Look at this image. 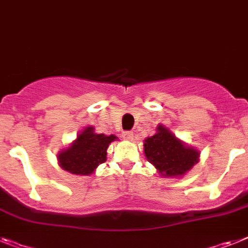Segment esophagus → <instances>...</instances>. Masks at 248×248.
I'll use <instances>...</instances> for the list:
<instances>
[{"label": "esophagus", "instance_id": "esophagus-1", "mask_svg": "<svg viewBox=\"0 0 248 248\" xmlns=\"http://www.w3.org/2000/svg\"><path fill=\"white\" fill-rule=\"evenodd\" d=\"M124 140L131 141L134 139V134H132V132H124Z\"/></svg>", "mask_w": 248, "mask_h": 248}]
</instances>
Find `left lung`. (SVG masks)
Wrapping results in <instances>:
<instances>
[{
	"label": "left lung",
	"instance_id": "left-lung-1",
	"mask_svg": "<svg viewBox=\"0 0 248 248\" xmlns=\"http://www.w3.org/2000/svg\"><path fill=\"white\" fill-rule=\"evenodd\" d=\"M143 153L164 178H183L198 164L201 156L198 149L186 145L164 124L156 127L154 136L143 140Z\"/></svg>",
	"mask_w": 248,
	"mask_h": 248
}]
</instances>
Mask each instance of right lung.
<instances>
[{
	"mask_svg": "<svg viewBox=\"0 0 248 248\" xmlns=\"http://www.w3.org/2000/svg\"><path fill=\"white\" fill-rule=\"evenodd\" d=\"M116 140L118 137L114 135L97 134L93 126H87L69 146L58 153V164L74 175H92L107 160L108 146Z\"/></svg>",
	"mask_w": 248,
	"mask_h": 248,
	"instance_id": "1",
	"label": "right lung"
}]
</instances>
